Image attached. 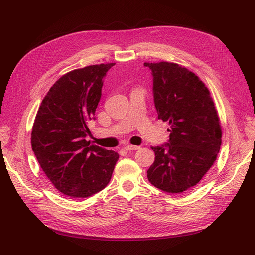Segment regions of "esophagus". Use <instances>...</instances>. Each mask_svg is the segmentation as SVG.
Returning <instances> with one entry per match:
<instances>
[{
	"label": "esophagus",
	"mask_w": 255,
	"mask_h": 255,
	"mask_svg": "<svg viewBox=\"0 0 255 255\" xmlns=\"http://www.w3.org/2000/svg\"><path fill=\"white\" fill-rule=\"evenodd\" d=\"M125 149L127 151H135V150L139 149V146H138V145H133V144H126L125 145Z\"/></svg>",
	"instance_id": "esophagus-1"
}]
</instances>
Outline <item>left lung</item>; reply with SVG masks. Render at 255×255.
<instances>
[{
  "label": "left lung",
  "mask_w": 255,
  "mask_h": 255,
  "mask_svg": "<svg viewBox=\"0 0 255 255\" xmlns=\"http://www.w3.org/2000/svg\"><path fill=\"white\" fill-rule=\"evenodd\" d=\"M153 78L158 119L168 121V142L152 146L155 160L148 170L156 188L179 194L201 181L217 157L221 128L204 83L188 69L173 63H144Z\"/></svg>",
  "instance_id": "obj_1"
}]
</instances>
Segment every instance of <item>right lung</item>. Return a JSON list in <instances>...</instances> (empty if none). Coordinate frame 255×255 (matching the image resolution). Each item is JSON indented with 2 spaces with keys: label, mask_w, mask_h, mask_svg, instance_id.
Listing matches in <instances>:
<instances>
[{
  "label": "right lung",
  "mask_w": 255,
  "mask_h": 255,
  "mask_svg": "<svg viewBox=\"0 0 255 255\" xmlns=\"http://www.w3.org/2000/svg\"><path fill=\"white\" fill-rule=\"evenodd\" d=\"M115 64L70 71L53 85L36 115L32 148L41 169L61 194L87 198L110 183L119 154L89 144L106 72Z\"/></svg>",
  "instance_id": "add662e5"
}]
</instances>
